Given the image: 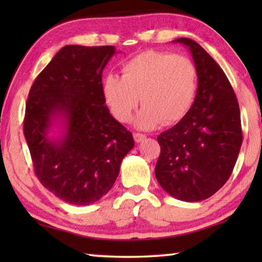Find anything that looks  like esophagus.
I'll return each instance as SVG.
<instances>
[{
	"instance_id": "34e87169",
	"label": "esophagus",
	"mask_w": 262,
	"mask_h": 262,
	"mask_svg": "<svg viewBox=\"0 0 262 262\" xmlns=\"http://www.w3.org/2000/svg\"><path fill=\"white\" fill-rule=\"evenodd\" d=\"M145 137H147V136H145L144 134H140V133H135V134H134V140H135L136 143H140V142L143 141Z\"/></svg>"
}]
</instances>
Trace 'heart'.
<instances>
[{
  "label": "heart",
  "mask_w": 262,
  "mask_h": 262,
  "mask_svg": "<svg viewBox=\"0 0 262 262\" xmlns=\"http://www.w3.org/2000/svg\"><path fill=\"white\" fill-rule=\"evenodd\" d=\"M198 88L193 61L185 55L147 51L132 57L121 68V77L110 74L103 82V95L113 117L130 120L139 105L135 126L154 129L163 122L173 125L189 112Z\"/></svg>",
  "instance_id": "b5f03b06"
}]
</instances>
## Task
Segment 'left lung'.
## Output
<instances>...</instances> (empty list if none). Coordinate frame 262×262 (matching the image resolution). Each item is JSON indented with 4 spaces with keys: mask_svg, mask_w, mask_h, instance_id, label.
<instances>
[{
    "mask_svg": "<svg viewBox=\"0 0 262 262\" xmlns=\"http://www.w3.org/2000/svg\"><path fill=\"white\" fill-rule=\"evenodd\" d=\"M173 42L192 54L198 90L187 115L157 137L161 155L155 174L171 196L196 202L210 198L231 176L243 142L241 111L217 62L192 39Z\"/></svg>",
    "mask_w": 262,
    "mask_h": 262,
    "instance_id": "8db88e82",
    "label": "left lung"
}]
</instances>
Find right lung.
Instances as JSON below:
<instances>
[{
	"mask_svg": "<svg viewBox=\"0 0 262 262\" xmlns=\"http://www.w3.org/2000/svg\"><path fill=\"white\" fill-rule=\"evenodd\" d=\"M114 46L67 45L35 78L24 135L40 183L62 201L88 206L112 188L134 139L111 115L101 74Z\"/></svg>",
	"mask_w": 262,
	"mask_h": 262,
	"instance_id": "add662e5",
	"label": "right lung"
}]
</instances>
